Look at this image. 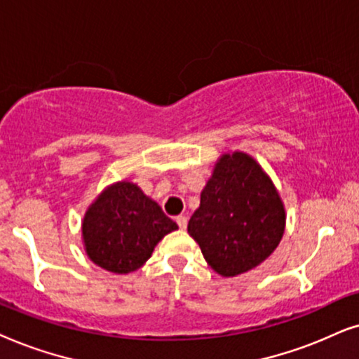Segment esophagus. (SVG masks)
Here are the masks:
<instances>
[{
    "label": "esophagus",
    "instance_id": "1",
    "mask_svg": "<svg viewBox=\"0 0 359 359\" xmlns=\"http://www.w3.org/2000/svg\"><path fill=\"white\" fill-rule=\"evenodd\" d=\"M175 222H177V224H179V228H180V229H185V228H187V222H189V218L185 217V215H180V217H177V218H175Z\"/></svg>",
    "mask_w": 359,
    "mask_h": 359
}]
</instances>
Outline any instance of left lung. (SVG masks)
<instances>
[{
    "mask_svg": "<svg viewBox=\"0 0 359 359\" xmlns=\"http://www.w3.org/2000/svg\"><path fill=\"white\" fill-rule=\"evenodd\" d=\"M187 229L208 266L219 276L235 277L255 269L279 246L284 202L255 157L224 152L215 162Z\"/></svg>",
    "mask_w": 359,
    "mask_h": 359,
    "instance_id": "1",
    "label": "left lung"
}]
</instances>
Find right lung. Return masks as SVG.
Here are the masks:
<instances>
[{
	"label": "right lung",
	"instance_id": "add662e5",
	"mask_svg": "<svg viewBox=\"0 0 359 359\" xmlns=\"http://www.w3.org/2000/svg\"><path fill=\"white\" fill-rule=\"evenodd\" d=\"M179 229L151 197L130 180L102 190L82 219V243L90 261L113 274L140 269L162 238Z\"/></svg>",
	"mask_w": 359,
	"mask_h": 359
}]
</instances>
